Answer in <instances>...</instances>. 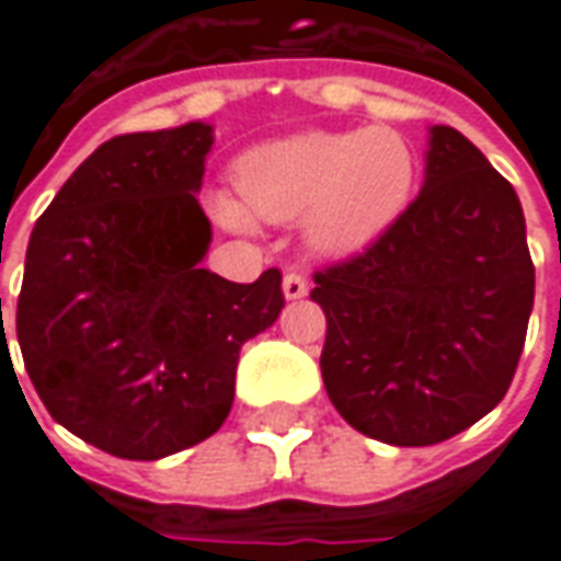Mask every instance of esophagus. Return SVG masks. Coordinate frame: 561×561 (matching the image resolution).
I'll list each match as a JSON object with an SVG mask.
<instances>
[{
  "instance_id": "34e87169",
  "label": "esophagus",
  "mask_w": 561,
  "mask_h": 561,
  "mask_svg": "<svg viewBox=\"0 0 561 561\" xmlns=\"http://www.w3.org/2000/svg\"><path fill=\"white\" fill-rule=\"evenodd\" d=\"M282 291H285L288 300H300V297L309 294V282H306L304 273L291 270V273H285V279H282Z\"/></svg>"
}]
</instances>
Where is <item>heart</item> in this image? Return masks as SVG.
Masks as SVG:
<instances>
[{"label":"heart","instance_id":"heart-1","mask_svg":"<svg viewBox=\"0 0 561 561\" xmlns=\"http://www.w3.org/2000/svg\"><path fill=\"white\" fill-rule=\"evenodd\" d=\"M417 156L390 126L304 131L245 152L237 164L239 197L209 195V213L231 231L257 219L306 216V240L321 255H354L378 240L412 201Z\"/></svg>","mask_w":561,"mask_h":561}]
</instances>
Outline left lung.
Listing matches in <instances>:
<instances>
[{"label": "left lung", "instance_id": "1", "mask_svg": "<svg viewBox=\"0 0 561 561\" xmlns=\"http://www.w3.org/2000/svg\"><path fill=\"white\" fill-rule=\"evenodd\" d=\"M321 376L357 433L438 445L493 412L526 342L535 267L523 207L457 128H430L421 195L360 255L316 273Z\"/></svg>", "mask_w": 561, "mask_h": 561}]
</instances>
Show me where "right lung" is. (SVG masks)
Wrapping results in <instances>:
<instances>
[{"instance_id": "1", "label": "right lung", "mask_w": 561, "mask_h": 561, "mask_svg": "<svg viewBox=\"0 0 561 561\" xmlns=\"http://www.w3.org/2000/svg\"><path fill=\"white\" fill-rule=\"evenodd\" d=\"M209 147L204 123L111 138L32 228L23 366L50 417L114 457L161 459L216 433L243 342L285 306L276 267L252 285L201 267Z\"/></svg>"}]
</instances>
